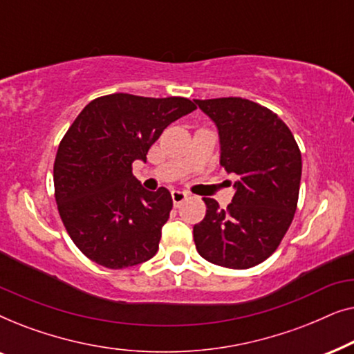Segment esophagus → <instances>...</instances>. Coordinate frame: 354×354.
Listing matches in <instances>:
<instances>
[{"label":"esophagus","instance_id":"esophagus-1","mask_svg":"<svg viewBox=\"0 0 354 354\" xmlns=\"http://www.w3.org/2000/svg\"><path fill=\"white\" fill-rule=\"evenodd\" d=\"M188 198V195L185 192H180V190H174L172 192V201H174V206H180L183 201H185Z\"/></svg>","mask_w":354,"mask_h":354}]
</instances>
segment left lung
<instances>
[{"label": "left lung", "instance_id": "left-lung-1", "mask_svg": "<svg viewBox=\"0 0 354 354\" xmlns=\"http://www.w3.org/2000/svg\"><path fill=\"white\" fill-rule=\"evenodd\" d=\"M195 103L219 130L221 166L236 176L227 209L203 198L206 216L193 227L196 251L222 268H253L279 248L292 224L301 151L287 124L254 101L229 96Z\"/></svg>", "mask_w": 354, "mask_h": 354}]
</instances>
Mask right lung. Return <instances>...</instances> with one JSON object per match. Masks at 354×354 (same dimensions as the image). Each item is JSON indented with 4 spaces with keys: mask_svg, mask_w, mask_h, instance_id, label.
<instances>
[{
    "mask_svg": "<svg viewBox=\"0 0 354 354\" xmlns=\"http://www.w3.org/2000/svg\"><path fill=\"white\" fill-rule=\"evenodd\" d=\"M196 106L180 96H100L57 148L53 178L61 221L77 248L108 269L151 259L172 209L167 188L148 192L132 174L162 130Z\"/></svg>",
    "mask_w": 354,
    "mask_h": 354,
    "instance_id": "right-lung-1",
    "label": "right lung"
}]
</instances>
